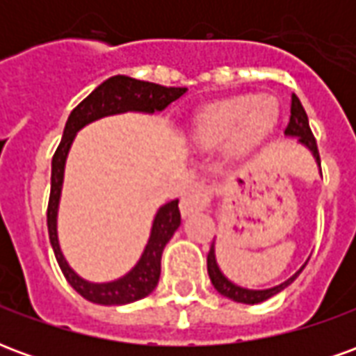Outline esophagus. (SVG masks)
I'll return each instance as SVG.
<instances>
[{"instance_id": "esophagus-1", "label": "esophagus", "mask_w": 356, "mask_h": 356, "mask_svg": "<svg viewBox=\"0 0 356 356\" xmlns=\"http://www.w3.org/2000/svg\"><path fill=\"white\" fill-rule=\"evenodd\" d=\"M209 200H211V188L206 183L196 181L186 188V193L181 198V213L188 216L194 211H202L208 208Z\"/></svg>"}]
</instances>
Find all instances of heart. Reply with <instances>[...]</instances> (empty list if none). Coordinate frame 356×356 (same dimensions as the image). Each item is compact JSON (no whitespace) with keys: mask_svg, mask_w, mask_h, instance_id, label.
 <instances>
[{"mask_svg":"<svg viewBox=\"0 0 356 356\" xmlns=\"http://www.w3.org/2000/svg\"><path fill=\"white\" fill-rule=\"evenodd\" d=\"M278 106L273 97L246 93L216 102L196 122V139L204 147H223L234 140L238 150H248L273 127Z\"/></svg>","mask_w":356,"mask_h":356,"instance_id":"b5f03b06","label":"heart"}]
</instances>
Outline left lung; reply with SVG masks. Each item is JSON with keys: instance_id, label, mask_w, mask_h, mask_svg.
Returning a JSON list of instances; mask_svg holds the SVG:
<instances>
[{"instance_id": "1", "label": "left lung", "mask_w": 356, "mask_h": 356, "mask_svg": "<svg viewBox=\"0 0 356 356\" xmlns=\"http://www.w3.org/2000/svg\"><path fill=\"white\" fill-rule=\"evenodd\" d=\"M290 112V122H288V127H286V131L284 133H286L288 137H298L299 143L305 145V147L313 152L314 160H316L318 168H321V154H318L316 139H314L313 131H311V127H309V118H307L305 108L301 106V101L298 99V95H291ZM303 267H305V265H303ZM303 267L299 268L298 273L291 276V278H288L286 282L278 284L275 288H268V290H248V288H240L236 284H232L231 280L221 273V268H219V265H217L216 261V240L211 242V248H209L208 254V275L211 284H213V288H216L221 296H225V298L232 299V301H238V303H248V305H255V303L267 301L268 298L276 296L278 291H282L284 288H288V286L298 278L299 273L303 270Z\"/></svg>"}]
</instances>
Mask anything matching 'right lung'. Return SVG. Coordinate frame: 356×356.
<instances>
[{
  "label": "right lung",
  "mask_w": 356,
  "mask_h": 356,
  "mask_svg": "<svg viewBox=\"0 0 356 356\" xmlns=\"http://www.w3.org/2000/svg\"><path fill=\"white\" fill-rule=\"evenodd\" d=\"M186 88H163L150 81H140L127 78V76H112L106 81H102L93 93L88 95L83 101L70 112L68 122L65 125V133L60 145L53 154L51 162V194L49 206H47V231L57 263L63 275L72 286L74 290L86 298L91 303L99 305H125L139 299L147 298L154 290L160 280V263H162V252L165 244L170 242L173 232L181 225V211H179V200H171L163 204L158 209L150 231L145 252L140 255L137 265L122 278L112 282L93 284L83 280L81 276L74 273L70 265L66 263L65 255L60 252L57 236V211L60 191H63V179H65V163L70 145H72L76 133L83 125L91 124L95 120L122 112H147L154 114L160 112L168 104L177 101L181 95H185Z\"/></svg>",
  "instance_id": "obj_1"
}]
</instances>
